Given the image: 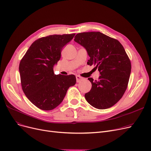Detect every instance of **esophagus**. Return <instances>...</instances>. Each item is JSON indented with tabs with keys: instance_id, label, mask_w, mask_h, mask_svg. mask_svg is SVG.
<instances>
[{
	"instance_id": "esophagus-1",
	"label": "esophagus",
	"mask_w": 151,
	"mask_h": 151,
	"mask_svg": "<svg viewBox=\"0 0 151 151\" xmlns=\"http://www.w3.org/2000/svg\"><path fill=\"white\" fill-rule=\"evenodd\" d=\"M76 82H77V83L80 82V81H82L83 79V78L82 77H81V76H78V75L76 76Z\"/></svg>"
}]
</instances>
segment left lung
Returning <instances> with one entry per match:
<instances>
[{
	"instance_id": "obj_1",
	"label": "left lung",
	"mask_w": 151,
	"mask_h": 151,
	"mask_svg": "<svg viewBox=\"0 0 151 151\" xmlns=\"http://www.w3.org/2000/svg\"><path fill=\"white\" fill-rule=\"evenodd\" d=\"M74 41L86 49L90 57L88 65H94L101 75L98 80L88 78L92 88L85 99L98 109L112 107L125 92L132 69L123 45L101 32H80Z\"/></svg>"
}]
</instances>
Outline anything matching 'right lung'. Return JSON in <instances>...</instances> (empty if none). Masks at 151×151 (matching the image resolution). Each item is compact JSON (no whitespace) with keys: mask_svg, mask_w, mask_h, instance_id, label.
I'll return each instance as SVG.
<instances>
[{"mask_svg":"<svg viewBox=\"0 0 151 151\" xmlns=\"http://www.w3.org/2000/svg\"><path fill=\"white\" fill-rule=\"evenodd\" d=\"M75 34L50 35L32 43L19 65L22 89L37 108L50 110L63 101L70 86L76 84L74 75H55L54 67L60 60L63 47Z\"/></svg>","mask_w":151,"mask_h":151,"instance_id":"add662e5","label":"right lung"}]
</instances>
